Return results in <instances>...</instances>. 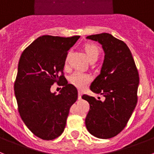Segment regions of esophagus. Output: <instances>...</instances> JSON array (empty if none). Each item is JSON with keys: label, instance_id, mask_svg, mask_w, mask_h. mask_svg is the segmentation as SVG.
Returning a JSON list of instances; mask_svg holds the SVG:
<instances>
[{"label": "esophagus", "instance_id": "esophagus-1", "mask_svg": "<svg viewBox=\"0 0 154 154\" xmlns=\"http://www.w3.org/2000/svg\"><path fill=\"white\" fill-rule=\"evenodd\" d=\"M81 96H82V92L81 91H78V100H81Z\"/></svg>", "mask_w": 154, "mask_h": 154}]
</instances>
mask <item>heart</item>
<instances>
[{"mask_svg": "<svg viewBox=\"0 0 154 154\" xmlns=\"http://www.w3.org/2000/svg\"><path fill=\"white\" fill-rule=\"evenodd\" d=\"M85 51L86 53L88 59H97L99 55V49L96 45L88 44L85 47ZM91 81V76L88 73H82L80 71H76L69 77V81L75 87L79 89L85 88Z\"/></svg>", "mask_w": 154, "mask_h": 154, "instance_id": "obj_1", "label": "heart"}]
</instances>
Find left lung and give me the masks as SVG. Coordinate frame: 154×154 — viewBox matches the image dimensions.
I'll return each mask as SVG.
<instances>
[{
  "label": "left lung",
  "instance_id": "left-lung-1",
  "mask_svg": "<svg viewBox=\"0 0 154 154\" xmlns=\"http://www.w3.org/2000/svg\"><path fill=\"white\" fill-rule=\"evenodd\" d=\"M86 38L98 41L105 54L100 73L90 86L93 92L103 95L105 100L82 96L90 105L85 125L94 136L109 139L125 128L136 106L139 73L131 51L124 41L107 33Z\"/></svg>",
  "mask_w": 154,
  "mask_h": 154
}]
</instances>
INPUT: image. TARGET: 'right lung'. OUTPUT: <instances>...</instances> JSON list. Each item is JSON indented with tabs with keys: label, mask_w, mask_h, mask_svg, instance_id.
Returning a JSON list of instances; mask_svg holds the SVG:
<instances>
[{
	"label": "right lung",
	"mask_w": 154,
	"mask_h": 154,
	"mask_svg": "<svg viewBox=\"0 0 154 154\" xmlns=\"http://www.w3.org/2000/svg\"><path fill=\"white\" fill-rule=\"evenodd\" d=\"M80 36L44 35L22 53L14 90L19 113L26 127L44 140L56 139L64 131L77 88L63 75L67 51ZM55 82L63 86L58 95L51 91Z\"/></svg>",
	"instance_id": "add662e5"
}]
</instances>
